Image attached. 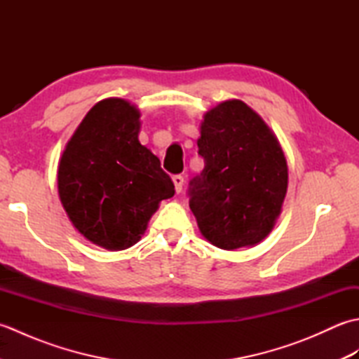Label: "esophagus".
Wrapping results in <instances>:
<instances>
[{
  "label": "esophagus",
  "mask_w": 359,
  "mask_h": 359,
  "mask_svg": "<svg viewBox=\"0 0 359 359\" xmlns=\"http://www.w3.org/2000/svg\"><path fill=\"white\" fill-rule=\"evenodd\" d=\"M172 182H174V187H175V193H180L182 187H184V177H182V175H174Z\"/></svg>",
  "instance_id": "obj_1"
}]
</instances>
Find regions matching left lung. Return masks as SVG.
Masks as SVG:
<instances>
[{
    "label": "left lung",
    "mask_w": 359,
    "mask_h": 359,
    "mask_svg": "<svg viewBox=\"0 0 359 359\" xmlns=\"http://www.w3.org/2000/svg\"><path fill=\"white\" fill-rule=\"evenodd\" d=\"M205 168L191 180L189 208L202 236L222 250L255 247L273 230L288 185L278 137L238 98L205 112L197 140Z\"/></svg>",
    "instance_id": "left-lung-1"
}]
</instances>
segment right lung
I'll return each instance as SVG.
<instances>
[{"mask_svg":"<svg viewBox=\"0 0 359 359\" xmlns=\"http://www.w3.org/2000/svg\"><path fill=\"white\" fill-rule=\"evenodd\" d=\"M140 111L125 98L94 104L58 163V196L83 238L109 251L135 245L174 184L139 142Z\"/></svg>","mask_w":359,"mask_h":359,"instance_id":"add662e5","label":"right lung"}]
</instances>
